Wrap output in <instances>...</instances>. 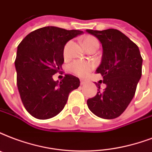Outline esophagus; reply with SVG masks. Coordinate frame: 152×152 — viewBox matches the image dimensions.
Wrapping results in <instances>:
<instances>
[{
    "instance_id": "obj_1",
    "label": "esophagus",
    "mask_w": 152,
    "mask_h": 152,
    "mask_svg": "<svg viewBox=\"0 0 152 152\" xmlns=\"http://www.w3.org/2000/svg\"><path fill=\"white\" fill-rule=\"evenodd\" d=\"M88 83V80H84V79H80V84H85Z\"/></svg>"
}]
</instances>
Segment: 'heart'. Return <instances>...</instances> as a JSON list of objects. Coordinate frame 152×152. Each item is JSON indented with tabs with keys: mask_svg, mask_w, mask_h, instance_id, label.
<instances>
[{
	"mask_svg": "<svg viewBox=\"0 0 152 152\" xmlns=\"http://www.w3.org/2000/svg\"><path fill=\"white\" fill-rule=\"evenodd\" d=\"M82 44L85 49L89 48H98L99 41L96 38L92 36H85L82 38ZM93 66L89 62L85 61H76L71 65L72 71L80 76H85L91 72Z\"/></svg>",
	"mask_w": 152,
	"mask_h": 152,
	"instance_id": "1",
	"label": "heart"
}]
</instances>
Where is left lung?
<instances>
[{
  "instance_id": "1",
  "label": "left lung",
  "mask_w": 152,
  "mask_h": 152,
  "mask_svg": "<svg viewBox=\"0 0 152 152\" xmlns=\"http://www.w3.org/2000/svg\"><path fill=\"white\" fill-rule=\"evenodd\" d=\"M102 45L101 63L96 72L103 76L106 88L87 100L89 110L98 117L111 120L124 112L135 96L142 76L143 59L135 43L117 29H86Z\"/></svg>"
}]
</instances>
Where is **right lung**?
<instances>
[{
    "instance_id": "add662e5",
    "label": "right lung",
    "mask_w": 152,
    "mask_h": 152,
    "mask_svg": "<svg viewBox=\"0 0 152 152\" xmlns=\"http://www.w3.org/2000/svg\"><path fill=\"white\" fill-rule=\"evenodd\" d=\"M82 33L47 26L30 32L18 45L15 61L17 88L25 109L33 117L56 116L65 106L69 93L80 86L79 78L72 75H65L61 82L53 76L61 72L67 42Z\"/></svg>"
}]
</instances>
